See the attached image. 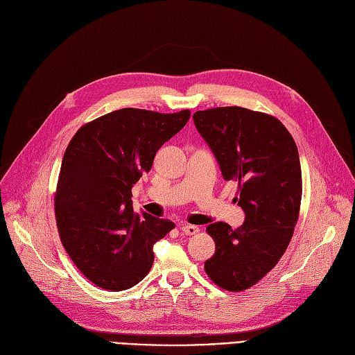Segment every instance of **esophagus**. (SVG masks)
Segmentation results:
<instances>
[{
	"label": "esophagus",
	"mask_w": 355,
	"mask_h": 355,
	"mask_svg": "<svg viewBox=\"0 0 355 355\" xmlns=\"http://www.w3.org/2000/svg\"><path fill=\"white\" fill-rule=\"evenodd\" d=\"M180 230H182L183 235H195V234H198V232H200V227L193 226V225H182Z\"/></svg>",
	"instance_id": "1"
}]
</instances>
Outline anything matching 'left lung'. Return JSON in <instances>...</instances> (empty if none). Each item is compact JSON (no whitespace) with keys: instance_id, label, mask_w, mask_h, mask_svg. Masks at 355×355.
<instances>
[{"instance_id":"left-lung-1","label":"left lung","mask_w":355,"mask_h":355,"mask_svg":"<svg viewBox=\"0 0 355 355\" xmlns=\"http://www.w3.org/2000/svg\"><path fill=\"white\" fill-rule=\"evenodd\" d=\"M192 119L225 180L238 182L235 201L245 213L238 229L207 226L216 252L204 268L216 285L239 292L270 272L289 245L302 193L298 150L276 117L248 108L217 107Z\"/></svg>"}]
</instances>
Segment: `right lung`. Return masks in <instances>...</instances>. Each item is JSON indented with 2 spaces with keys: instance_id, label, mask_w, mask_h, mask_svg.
<instances>
[{
  "instance_id": "add662e5",
  "label": "right lung",
  "mask_w": 355,
  "mask_h": 355,
  "mask_svg": "<svg viewBox=\"0 0 355 355\" xmlns=\"http://www.w3.org/2000/svg\"><path fill=\"white\" fill-rule=\"evenodd\" d=\"M189 116V110L162 114L121 108L71 138L60 168L55 218L64 250L94 285L125 291L148 275L154 243L175 223L133 211L132 187Z\"/></svg>"
}]
</instances>
